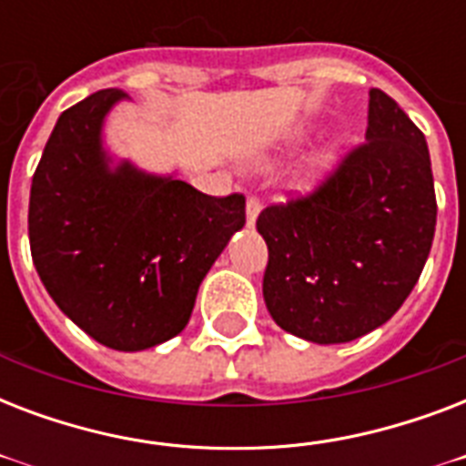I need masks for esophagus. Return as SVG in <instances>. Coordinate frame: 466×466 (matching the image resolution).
Masks as SVG:
<instances>
[{
    "mask_svg": "<svg viewBox=\"0 0 466 466\" xmlns=\"http://www.w3.org/2000/svg\"><path fill=\"white\" fill-rule=\"evenodd\" d=\"M258 212H261V200L256 196H251L247 200V225L254 227L256 218H258Z\"/></svg>",
    "mask_w": 466,
    "mask_h": 466,
    "instance_id": "esophagus-1",
    "label": "esophagus"
}]
</instances>
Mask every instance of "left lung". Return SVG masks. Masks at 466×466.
<instances>
[{
  "label": "left lung",
  "instance_id": "8db88e82",
  "mask_svg": "<svg viewBox=\"0 0 466 466\" xmlns=\"http://www.w3.org/2000/svg\"><path fill=\"white\" fill-rule=\"evenodd\" d=\"M426 137L384 91L370 89L368 133L307 196L268 205L263 299L311 343L360 339L404 305L435 234Z\"/></svg>",
  "mask_w": 466,
  "mask_h": 466
}]
</instances>
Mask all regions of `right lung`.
<instances>
[{
	"instance_id": "add662e5",
	"label": "right lung",
	"mask_w": 466,
	"mask_h": 466,
	"mask_svg": "<svg viewBox=\"0 0 466 466\" xmlns=\"http://www.w3.org/2000/svg\"><path fill=\"white\" fill-rule=\"evenodd\" d=\"M120 98L101 89L57 118L33 174L28 239L55 305L130 353L186 329L203 278L247 222V200L205 196L130 161L111 168L101 127Z\"/></svg>"
}]
</instances>
